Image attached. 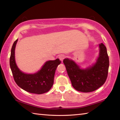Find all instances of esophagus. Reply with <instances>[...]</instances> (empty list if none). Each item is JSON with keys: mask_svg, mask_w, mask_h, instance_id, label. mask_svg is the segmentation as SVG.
Returning <instances> with one entry per match:
<instances>
[{"mask_svg": "<svg viewBox=\"0 0 120 120\" xmlns=\"http://www.w3.org/2000/svg\"><path fill=\"white\" fill-rule=\"evenodd\" d=\"M64 58H65V56L63 55H61L59 56V59L61 61H63V60Z\"/></svg>", "mask_w": 120, "mask_h": 120, "instance_id": "obj_1", "label": "esophagus"}]
</instances>
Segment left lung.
<instances>
[{
    "label": "left lung",
    "mask_w": 120,
    "mask_h": 120,
    "mask_svg": "<svg viewBox=\"0 0 120 120\" xmlns=\"http://www.w3.org/2000/svg\"><path fill=\"white\" fill-rule=\"evenodd\" d=\"M99 46L100 51L96 62L86 69H80L75 62L68 59L63 60L72 86L77 91L86 93L93 92L105 82L108 74L109 57L104 44L101 43Z\"/></svg>",
    "instance_id": "8db88e82"
}]
</instances>
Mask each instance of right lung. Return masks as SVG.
<instances>
[{
	"label": "right lung",
	"mask_w": 120,
	"mask_h": 120,
	"mask_svg": "<svg viewBox=\"0 0 120 120\" xmlns=\"http://www.w3.org/2000/svg\"><path fill=\"white\" fill-rule=\"evenodd\" d=\"M17 40L13 44L10 58V68L15 82L29 93L41 94L47 92L52 87L56 68L61 62L59 59L48 61L37 73L27 74L22 73L17 68L15 61V48Z\"/></svg>",
	"instance_id": "right-lung-1"
}]
</instances>
